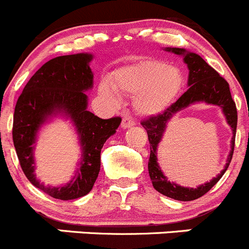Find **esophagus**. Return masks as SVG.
<instances>
[{
    "label": "esophagus",
    "instance_id": "obj_1",
    "mask_svg": "<svg viewBox=\"0 0 249 249\" xmlns=\"http://www.w3.org/2000/svg\"><path fill=\"white\" fill-rule=\"evenodd\" d=\"M135 125V123H134V120L130 119V118H124L122 122V127L123 129H129V127L134 126Z\"/></svg>",
    "mask_w": 249,
    "mask_h": 249
}]
</instances>
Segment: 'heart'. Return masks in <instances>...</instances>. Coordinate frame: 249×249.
<instances>
[{
	"label": "heart",
	"mask_w": 249,
	"mask_h": 249,
	"mask_svg": "<svg viewBox=\"0 0 249 249\" xmlns=\"http://www.w3.org/2000/svg\"><path fill=\"white\" fill-rule=\"evenodd\" d=\"M183 87V75L176 66L162 60H141L114 72L111 85L101 83L99 92L117 103L118 93L134 96L132 107L141 117H156L176 101Z\"/></svg>",
	"instance_id": "obj_1"
}]
</instances>
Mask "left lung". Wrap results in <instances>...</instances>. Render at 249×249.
I'll list each match as a JSON object with an SVG mask.
<instances>
[{
  "label": "left lung",
  "mask_w": 249,
  "mask_h": 249,
  "mask_svg": "<svg viewBox=\"0 0 249 249\" xmlns=\"http://www.w3.org/2000/svg\"><path fill=\"white\" fill-rule=\"evenodd\" d=\"M164 50L183 57V61L189 70L188 89L187 92L183 93L176 103L172 104L163 113L156 115V117H150L147 120H143L141 123V125L147 131L148 141H150L151 153L150 160H148V174H150V178L152 180L153 188L159 193L166 195L168 198L174 199V200L190 201L200 198L205 193H208L216 183L221 179L226 169L229 168L234 148L237 109L236 104L231 97L229 83L210 65L206 64V61L200 55L182 48H166ZM195 103H206L220 106L223 109L228 124L231 126L234 136L231 139V150H230L227 164L220 174L214 178L210 182L204 183L199 187L188 188L171 182L164 176L157 162V148L163 138V134L165 132L166 124L169 120L180 110Z\"/></svg>",
  "instance_id": "obj_1"
}]
</instances>
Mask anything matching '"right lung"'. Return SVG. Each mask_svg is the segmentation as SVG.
Returning <instances> with one entry per match:
<instances>
[{"label": "right lung", "mask_w": 249, "mask_h": 249, "mask_svg": "<svg viewBox=\"0 0 249 249\" xmlns=\"http://www.w3.org/2000/svg\"><path fill=\"white\" fill-rule=\"evenodd\" d=\"M92 60L88 53L51 59L30 78L16 104L12 135L20 167L34 187L60 200L81 198L92 190L101 171L102 147L122 123L119 117L101 119L87 109L86 92L93 88ZM56 116L66 117L75 126L81 160L69 183L53 187L36 178L34 150L38 130Z\"/></svg>", "instance_id": "1"}]
</instances>
